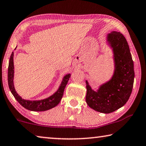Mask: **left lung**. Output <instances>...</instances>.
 Masks as SVG:
<instances>
[{
  "label": "left lung",
  "mask_w": 146,
  "mask_h": 146,
  "mask_svg": "<svg viewBox=\"0 0 146 146\" xmlns=\"http://www.w3.org/2000/svg\"><path fill=\"white\" fill-rule=\"evenodd\" d=\"M107 42L112 48L115 70L111 78L94 91L86 80V101L98 112L110 113L124 106L131 94L135 72L129 45L122 33L112 31L108 34Z\"/></svg>",
  "instance_id": "1"
}]
</instances>
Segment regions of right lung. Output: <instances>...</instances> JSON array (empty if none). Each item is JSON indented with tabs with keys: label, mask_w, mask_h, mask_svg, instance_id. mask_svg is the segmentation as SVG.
I'll list each match as a JSON object with an SVG mask.
<instances>
[{
	"label": "right lung",
	"mask_w": 146,
	"mask_h": 146,
	"mask_svg": "<svg viewBox=\"0 0 146 146\" xmlns=\"http://www.w3.org/2000/svg\"><path fill=\"white\" fill-rule=\"evenodd\" d=\"M13 55L12 52L10 56L8 66V81L9 88L11 93L13 94L15 98L18 101L21 106L27 110L33 111H44L53 108L57 106L62 98L64 89H65L68 82L71 76V74H67L64 76L62 81L59 86L58 90L50 97L40 100H28L23 99L15 91L14 87V64H13Z\"/></svg>",
	"instance_id": "obj_1"
}]
</instances>
